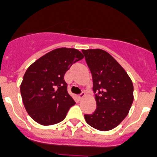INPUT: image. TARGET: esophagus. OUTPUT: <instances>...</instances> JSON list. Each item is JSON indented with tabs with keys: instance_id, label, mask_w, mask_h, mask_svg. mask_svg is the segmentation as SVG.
Listing matches in <instances>:
<instances>
[{
	"instance_id": "obj_1",
	"label": "esophagus",
	"mask_w": 157,
	"mask_h": 157,
	"mask_svg": "<svg viewBox=\"0 0 157 157\" xmlns=\"http://www.w3.org/2000/svg\"><path fill=\"white\" fill-rule=\"evenodd\" d=\"M84 95H85V92H84V91H82L81 93H80V94H79V98H83V97H84Z\"/></svg>"
}]
</instances>
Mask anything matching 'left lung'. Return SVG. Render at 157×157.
I'll return each mask as SVG.
<instances>
[{"mask_svg":"<svg viewBox=\"0 0 157 157\" xmlns=\"http://www.w3.org/2000/svg\"><path fill=\"white\" fill-rule=\"evenodd\" d=\"M91 70L96 109L84 115L86 122L102 131L117 127L128 116L134 100V87L127 72L101 49L82 50Z\"/></svg>","mask_w":157,"mask_h":157,"instance_id":"left-lung-1","label":"left lung"}]
</instances>
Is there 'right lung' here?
Here are the masks:
<instances>
[{
	"instance_id": "obj_1",
	"label": "right lung",
	"mask_w": 157,
	"mask_h": 157,
	"mask_svg": "<svg viewBox=\"0 0 157 157\" xmlns=\"http://www.w3.org/2000/svg\"><path fill=\"white\" fill-rule=\"evenodd\" d=\"M84 56L75 48H61L49 52L29 66L20 92L28 114L48 126L61 122L75 101L67 91L65 73Z\"/></svg>"
}]
</instances>
